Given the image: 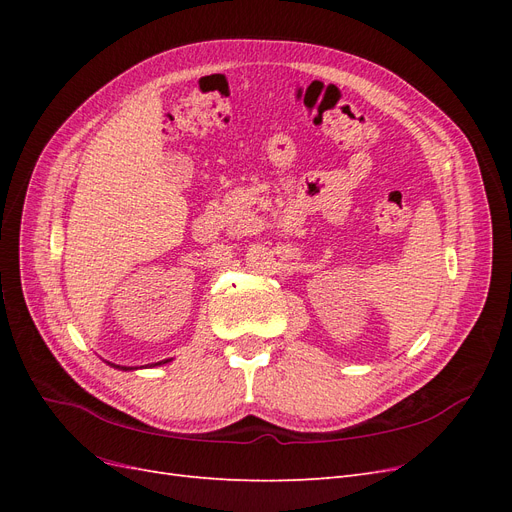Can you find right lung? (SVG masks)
Wrapping results in <instances>:
<instances>
[{
	"instance_id": "add662e5",
	"label": "right lung",
	"mask_w": 512,
	"mask_h": 512,
	"mask_svg": "<svg viewBox=\"0 0 512 512\" xmlns=\"http://www.w3.org/2000/svg\"><path fill=\"white\" fill-rule=\"evenodd\" d=\"M156 365H160V363H156Z\"/></svg>"
}]
</instances>
